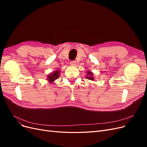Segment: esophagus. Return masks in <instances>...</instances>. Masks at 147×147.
Segmentation results:
<instances>
[{"mask_svg": "<svg viewBox=\"0 0 147 147\" xmlns=\"http://www.w3.org/2000/svg\"><path fill=\"white\" fill-rule=\"evenodd\" d=\"M70 64L72 65H75V64H76V61H70Z\"/></svg>", "mask_w": 147, "mask_h": 147, "instance_id": "obj_1", "label": "esophagus"}]
</instances>
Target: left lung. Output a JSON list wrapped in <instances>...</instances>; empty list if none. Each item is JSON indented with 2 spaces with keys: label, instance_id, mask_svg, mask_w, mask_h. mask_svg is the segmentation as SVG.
Returning <instances> with one entry per match:
<instances>
[{
  "label": "left lung",
  "instance_id": "8db88e82",
  "mask_svg": "<svg viewBox=\"0 0 147 147\" xmlns=\"http://www.w3.org/2000/svg\"><path fill=\"white\" fill-rule=\"evenodd\" d=\"M88 74V76H86L87 79L88 80H94V77H93V74L91 72H87Z\"/></svg>",
  "mask_w": 147,
  "mask_h": 147
}]
</instances>
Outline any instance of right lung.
Masks as SVG:
<instances>
[{
  "instance_id": "1",
  "label": "right lung",
  "mask_w": 147,
  "mask_h": 147,
  "mask_svg": "<svg viewBox=\"0 0 147 147\" xmlns=\"http://www.w3.org/2000/svg\"><path fill=\"white\" fill-rule=\"evenodd\" d=\"M61 71L59 70H56L55 72H53L52 74H50V75H48V77H47V80L49 82V83H53L55 80L57 79L59 77V74H60Z\"/></svg>"
}]
</instances>
